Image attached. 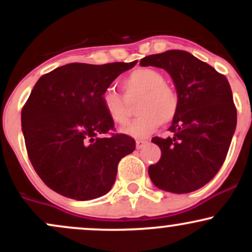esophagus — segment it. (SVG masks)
<instances>
[{"label":"esophagus","instance_id":"1","mask_svg":"<svg viewBox=\"0 0 252 252\" xmlns=\"http://www.w3.org/2000/svg\"><path fill=\"white\" fill-rule=\"evenodd\" d=\"M147 143H148V141L147 140H136V147H137V149L143 148Z\"/></svg>","mask_w":252,"mask_h":252}]
</instances>
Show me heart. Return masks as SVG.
<instances>
[{
	"label": "heart",
	"mask_w": 252,
	"mask_h": 252,
	"mask_svg": "<svg viewBox=\"0 0 252 252\" xmlns=\"http://www.w3.org/2000/svg\"><path fill=\"white\" fill-rule=\"evenodd\" d=\"M121 94L108 89L102 96L103 108L110 120L120 126L128 123L130 104H136L138 116L122 129L126 134L143 137L158 128L161 123L174 121L180 108V97L172 85L166 83V77L152 67H137L121 80Z\"/></svg>",
	"instance_id": "heart-1"
}]
</instances>
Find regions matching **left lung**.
Segmentation results:
<instances>
[{
	"label": "left lung",
	"instance_id": "1",
	"mask_svg": "<svg viewBox=\"0 0 252 252\" xmlns=\"http://www.w3.org/2000/svg\"><path fill=\"white\" fill-rule=\"evenodd\" d=\"M142 66H156L173 78L180 108L167 138L153 137L161 149L149 166L153 184L182 194L212 180L226 158L237 126L232 91L224 74L189 52L172 50L144 57Z\"/></svg>",
	"mask_w": 252,
	"mask_h": 252
}]
</instances>
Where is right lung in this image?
<instances>
[{
	"label": "right lung",
	"mask_w": 252,
	"mask_h": 252,
	"mask_svg": "<svg viewBox=\"0 0 252 252\" xmlns=\"http://www.w3.org/2000/svg\"><path fill=\"white\" fill-rule=\"evenodd\" d=\"M136 63H72L37 80L22 108V131L32 166L51 189L76 200L111 189L121 158L136 143L115 132L102 96Z\"/></svg>",
	"instance_id": "add662e5"
}]
</instances>
